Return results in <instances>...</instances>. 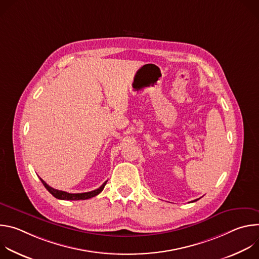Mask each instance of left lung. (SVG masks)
<instances>
[{"mask_svg":"<svg viewBox=\"0 0 259 259\" xmlns=\"http://www.w3.org/2000/svg\"><path fill=\"white\" fill-rule=\"evenodd\" d=\"M195 201H196V200H195Z\"/></svg>","mask_w":259,"mask_h":259,"instance_id":"obj_1","label":"left lung"}]
</instances>
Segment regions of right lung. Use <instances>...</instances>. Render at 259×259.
I'll return each mask as SVG.
<instances>
[{"instance_id":"1","label":"right lung","mask_w":259,"mask_h":259,"mask_svg":"<svg viewBox=\"0 0 259 259\" xmlns=\"http://www.w3.org/2000/svg\"><path fill=\"white\" fill-rule=\"evenodd\" d=\"M42 183L44 184V187L47 189V191L52 195L54 196L56 199H59V200H70V201H78V200H87V199H90V198H93L95 196H97L99 193H101L105 187V184L107 181H105L102 186L100 188H98L97 190H94L92 192H88V193H81V194H70V193H66V192H63V191H58V190H55L51 187H49L48 184L42 179L40 178Z\"/></svg>"}]
</instances>
